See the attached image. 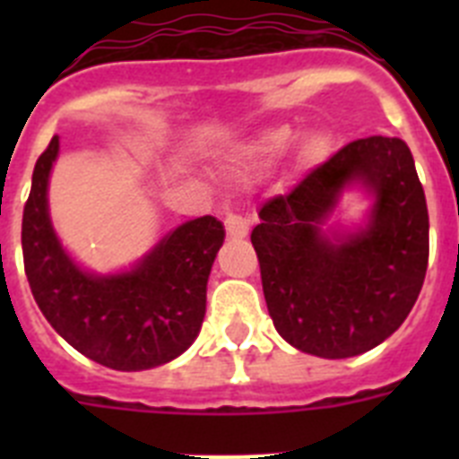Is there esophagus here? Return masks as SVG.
Segmentation results:
<instances>
[{
	"instance_id": "34e87169",
	"label": "esophagus",
	"mask_w": 459,
	"mask_h": 459,
	"mask_svg": "<svg viewBox=\"0 0 459 459\" xmlns=\"http://www.w3.org/2000/svg\"><path fill=\"white\" fill-rule=\"evenodd\" d=\"M225 230H227V238L237 241V238H243L246 234H248V221H246L243 216H234V213H230V216L225 218Z\"/></svg>"
}]
</instances>
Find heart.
Masks as SVG:
<instances>
[{
	"label": "heart",
	"instance_id": "b5f03b06",
	"mask_svg": "<svg viewBox=\"0 0 459 459\" xmlns=\"http://www.w3.org/2000/svg\"><path fill=\"white\" fill-rule=\"evenodd\" d=\"M294 140V133L290 128H273V131L264 133V135L259 137L257 144H255V153L259 158H278L280 153H285L287 147L291 144ZM326 149H328V142L324 135H307L301 144V160L306 165L312 163H319L324 156H326Z\"/></svg>",
	"mask_w": 459,
	"mask_h": 459
}]
</instances>
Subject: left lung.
<instances>
[{
	"label": "left lung",
	"instance_id": "obj_1",
	"mask_svg": "<svg viewBox=\"0 0 459 459\" xmlns=\"http://www.w3.org/2000/svg\"><path fill=\"white\" fill-rule=\"evenodd\" d=\"M351 180L376 195L371 222L326 238L318 225ZM250 241L273 326L291 347L322 359L370 351L407 319L428 271V204L411 152L400 137L344 144L262 204Z\"/></svg>",
	"mask_w": 459,
	"mask_h": 459
}]
</instances>
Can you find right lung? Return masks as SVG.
Here are the masks:
<instances>
[{
    "label": "right lung",
    "mask_w": 459,
    "mask_h": 459,
    "mask_svg": "<svg viewBox=\"0 0 459 459\" xmlns=\"http://www.w3.org/2000/svg\"><path fill=\"white\" fill-rule=\"evenodd\" d=\"M56 153L55 135L36 160L22 213L24 273L40 312L71 347L112 370H149L177 359L204 322L206 280L225 227L213 216L195 218L128 273H87L64 253L48 216Z\"/></svg>",
    "instance_id": "right-lung-1"
}]
</instances>
